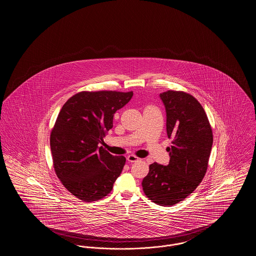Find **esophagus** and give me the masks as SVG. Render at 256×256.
Wrapping results in <instances>:
<instances>
[{
	"label": "esophagus",
	"instance_id": "obj_1",
	"mask_svg": "<svg viewBox=\"0 0 256 256\" xmlns=\"http://www.w3.org/2000/svg\"><path fill=\"white\" fill-rule=\"evenodd\" d=\"M138 158L137 156H135L134 154H130V156H126V160L128 161V162H135V161H137L138 160Z\"/></svg>",
	"mask_w": 256,
	"mask_h": 256
}]
</instances>
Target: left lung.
<instances>
[{
    "mask_svg": "<svg viewBox=\"0 0 256 256\" xmlns=\"http://www.w3.org/2000/svg\"><path fill=\"white\" fill-rule=\"evenodd\" d=\"M166 110V130L172 146L167 148V166L154 162L142 182L145 195L161 206L183 200L206 176L213 134L206 113L192 95L169 90L161 93Z\"/></svg>",
    "mask_w": 256,
    "mask_h": 256,
    "instance_id": "obj_1",
    "label": "left lung"
}]
</instances>
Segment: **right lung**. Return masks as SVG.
Returning <instances> with one entry per match:
<instances>
[{"label":"right lung","mask_w":256,"mask_h":256,"mask_svg":"<svg viewBox=\"0 0 256 256\" xmlns=\"http://www.w3.org/2000/svg\"><path fill=\"white\" fill-rule=\"evenodd\" d=\"M134 92H80L62 106L52 130L50 144L54 172L64 187L84 202L104 198L126 163L98 146L113 126L115 112Z\"/></svg>","instance_id":"obj_1"}]
</instances>
